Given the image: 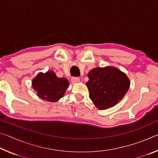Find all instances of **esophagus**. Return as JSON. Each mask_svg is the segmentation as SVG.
I'll return each mask as SVG.
<instances>
[{
    "mask_svg": "<svg viewBox=\"0 0 158 158\" xmlns=\"http://www.w3.org/2000/svg\"><path fill=\"white\" fill-rule=\"evenodd\" d=\"M71 81H72V82L74 83V84H76V83L79 82L80 79L79 78V77H73L71 79Z\"/></svg>",
    "mask_w": 158,
    "mask_h": 158,
    "instance_id": "1",
    "label": "esophagus"
}]
</instances>
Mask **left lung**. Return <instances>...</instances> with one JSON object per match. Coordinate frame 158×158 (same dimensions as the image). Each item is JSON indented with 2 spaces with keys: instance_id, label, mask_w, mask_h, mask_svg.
Masks as SVG:
<instances>
[{
  "instance_id": "obj_1",
  "label": "left lung",
  "mask_w": 158,
  "mask_h": 158,
  "mask_svg": "<svg viewBox=\"0 0 158 158\" xmlns=\"http://www.w3.org/2000/svg\"><path fill=\"white\" fill-rule=\"evenodd\" d=\"M89 98L98 109H107L119 102L130 85L126 74L113 66L95 68L89 73Z\"/></svg>"
}]
</instances>
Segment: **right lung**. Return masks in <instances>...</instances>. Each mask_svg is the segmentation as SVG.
Instances as JSON below:
<instances>
[{
  "label": "right lung",
  "mask_w": 158,
  "mask_h": 158,
  "mask_svg": "<svg viewBox=\"0 0 158 158\" xmlns=\"http://www.w3.org/2000/svg\"><path fill=\"white\" fill-rule=\"evenodd\" d=\"M69 85L65 77L59 78L53 71L39 73L32 79V87L42 100L56 102L63 98Z\"/></svg>",
  "instance_id": "1"
}]
</instances>
